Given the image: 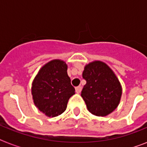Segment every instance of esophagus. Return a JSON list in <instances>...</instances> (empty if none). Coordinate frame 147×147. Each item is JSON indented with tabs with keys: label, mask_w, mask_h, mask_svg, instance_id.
<instances>
[{
	"label": "esophagus",
	"mask_w": 147,
	"mask_h": 147,
	"mask_svg": "<svg viewBox=\"0 0 147 147\" xmlns=\"http://www.w3.org/2000/svg\"><path fill=\"white\" fill-rule=\"evenodd\" d=\"M76 92L78 93V94H79V93L81 92V91H82V87H81V86H78V87H76Z\"/></svg>",
	"instance_id": "1"
}]
</instances>
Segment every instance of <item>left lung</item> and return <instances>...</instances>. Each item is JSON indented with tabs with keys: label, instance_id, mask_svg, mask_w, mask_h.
<instances>
[{
	"label": "left lung",
	"instance_id": "left-lung-1",
	"mask_svg": "<svg viewBox=\"0 0 147 147\" xmlns=\"http://www.w3.org/2000/svg\"><path fill=\"white\" fill-rule=\"evenodd\" d=\"M86 84L82 97L88 110L96 116H106L116 109L122 88L116 76L107 65L94 61L87 65L82 73Z\"/></svg>",
	"mask_w": 147,
	"mask_h": 147
}]
</instances>
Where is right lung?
I'll return each instance as SVG.
<instances>
[{
  "mask_svg": "<svg viewBox=\"0 0 147 147\" xmlns=\"http://www.w3.org/2000/svg\"><path fill=\"white\" fill-rule=\"evenodd\" d=\"M75 91L67 74V65L59 59L50 61L42 67L32 84L33 102L48 117L62 114Z\"/></svg>",
  "mask_w": 147,
  "mask_h": 147,
  "instance_id": "right-lung-1",
  "label": "right lung"
}]
</instances>
